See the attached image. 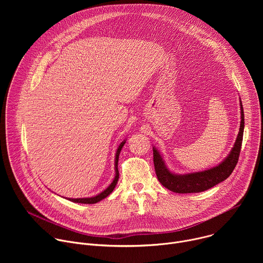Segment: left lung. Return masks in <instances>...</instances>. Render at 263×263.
Wrapping results in <instances>:
<instances>
[{
  "mask_svg": "<svg viewBox=\"0 0 263 263\" xmlns=\"http://www.w3.org/2000/svg\"><path fill=\"white\" fill-rule=\"evenodd\" d=\"M240 114L241 122L240 128L235 140L234 146L232 147L230 154L223 159L218 165L196 173H190L184 175H178L172 173L165 165L164 160L160 153L153 146V161L155 166V172L159 182L166 187L167 190L177 194H193L205 192L214 185L226 180L235 168L242 143L243 128H245V115L243 108L240 101Z\"/></svg>",
  "mask_w": 263,
  "mask_h": 263,
  "instance_id": "1",
  "label": "left lung"
}]
</instances>
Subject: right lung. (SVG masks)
I'll use <instances>...</instances> for the list:
<instances>
[{"label": "right lung", "instance_id": "add662e5", "mask_svg": "<svg viewBox=\"0 0 263 263\" xmlns=\"http://www.w3.org/2000/svg\"><path fill=\"white\" fill-rule=\"evenodd\" d=\"M126 143V140H124L123 142H121V144L119 145L118 149H117V154H116V164H115V168H116V177L114 179V181L111 182V184L107 187V189L102 192L101 194L95 196V197H91V198H81V199H67L73 203H81V204H96L100 201H102L103 199H105L106 197H108L112 192H114L115 187L119 181V177H120V174H119V168H118V163H119V156H120V153L122 151V148L124 146V144Z\"/></svg>", "mask_w": 263, "mask_h": 263}]
</instances>
